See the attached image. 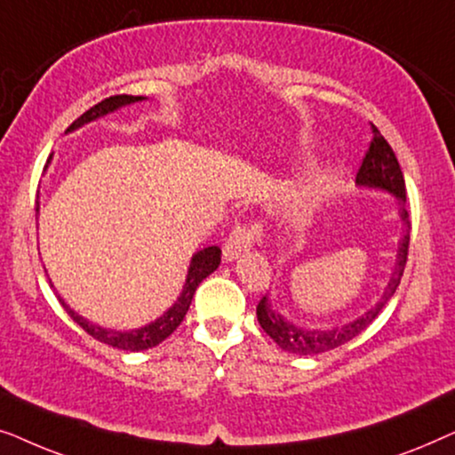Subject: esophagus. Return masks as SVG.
<instances>
[{
  "instance_id": "obj_1",
  "label": "esophagus",
  "mask_w": 455,
  "mask_h": 455,
  "mask_svg": "<svg viewBox=\"0 0 455 455\" xmlns=\"http://www.w3.org/2000/svg\"><path fill=\"white\" fill-rule=\"evenodd\" d=\"M263 240V226L259 221L251 223H240V226L234 228V232L229 234V238L223 246V259L234 260L238 259L240 254L251 251L254 244Z\"/></svg>"
}]
</instances>
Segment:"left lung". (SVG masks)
Masks as SVG:
<instances>
[{"mask_svg":"<svg viewBox=\"0 0 455 455\" xmlns=\"http://www.w3.org/2000/svg\"><path fill=\"white\" fill-rule=\"evenodd\" d=\"M371 126L372 140L369 145V151H366L363 159V165H360V170L356 173V184L366 186V188L385 190L389 192V195L400 198V217L403 226H406V234H403V238L400 240L394 273H391L389 283L387 288H385L383 296L379 298L375 307L366 310L363 316H358V319H354L352 323H346V325L331 329H323V331L321 329L298 327L291 321L285 319L283 315H279L271 308L269 298H260L257 307V319L260 323V327L265 329V333L269 335L282 350L298 354V356H316V354L344 346L350 339L356 338L358 333H363L364 329L377 319L385 304L389 302V298L395 294L397 285H400V279L403 275V267H406L408 260L410 229H412V223H410V215L406 209V182H403V173L400 170V164H397L394 148H391L389 142L383 139V134L379 132L375 124H371Z\"/></svg>","mask_w":455,"mask_h":455,"instance_id":"left-lung-1","label":"left lung"}]
</instances>
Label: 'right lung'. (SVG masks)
<instances>
[{"mask_svg": "<svg viewBox=\"0 0 455 455\" xmlns=\"http://www.w3.org/2000/svg\"><path fill=\"white\" fill-rule=\"evenodd\" d=\"M142 99H147V97L114 95V97L103 99L101 103L92 105L89 111H84V114L80 116L76 122H72V126L68 128V132H72V130H76L80 126H84V124L97 120V117L108 116V114H111V111L124 108V105L142 101ZM36 213H39V204H36ZM220 263H221V248L220 246H209V248H203V251H198L190 260L184 290H182V294H180L178 300L173 302V307L167 310V313L161 315L159 319H155L153 323H148V325L140 327V329H132V331H116V329H103L99 325H92V323L86 321L84 316L74 313V310L64 302V298L58 296V300L61 307L66 308V313L72 316L74 323H78V325L83 327L86 333L92 335V338L99 341H103V344L114 346V347H117V350H126V352L148 350V347H155L157 344H161V341H164L165 338H170V335L176 331L180 323L184 321L186 313H188L192 296H195L198 283H201L207 275H211V273L220 267Z\"/></svg>", "mask_w": 455, "mask_h": 455, "instance_id": "right-lung-1", "label": "right lung"}]
</instances>
